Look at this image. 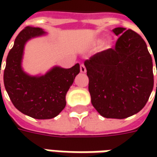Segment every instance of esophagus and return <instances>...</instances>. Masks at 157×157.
<instances>
[{
  "label": "esophagus",
  "instance_id": "obj_1",
  "mask_svg": "<svg viewBox=\"0 0 157 157\" xmlns=\"http://www.w3.org/2000/svg\"><path fill=\"white\" fill-rule=\"evenodd\" d=\"M80 70H81V72H86V68H85V66H84V65H82Z\"/></svg>",
  "mask_w": 157,
  "mask_h": 157
}]
</instances>
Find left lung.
I'll return each instance as SVG.
<instances>
[{"mask_svg":"<svg viewBox=\"0 0 157 157\" xmlns=\"http://www.w3.org/2000/svg\"><path fill=\"white\" fill-rule=\"evenodd\" d=\"M44 34L41 28H24L9 51L3 74L4 86L15 108L39 120L56 117L65 107L66 93L80 71L76 63L68 69L56 66L43 76L26 74L21 65L24 45L28 40Z\"/></svg>","mask_w":157,"mask_h":157,"instance_id":"8db88e82","label":"left lung"}]
</instances>
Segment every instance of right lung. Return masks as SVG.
<instances>
[{
    "instance_id": "obj_1",
    "label": "right lung",
    "mask_w": 157,
    "mask_h": 157,
    "mask_svg": "<svg viewBox=\"0 0 157 157\" xmlns=\"http://www.w3.org/2000/svg\"><path fill=\"white\" fill-rule=\"evenodd\" d=\"M121 34L125 29L118 28ZM92 104L105 118L125 119L141 111L154 87L153 63L142 36L128 29L115 48L85 63Z\"/></svg>"
}]
</instances>
